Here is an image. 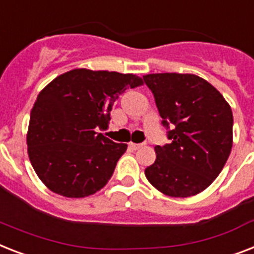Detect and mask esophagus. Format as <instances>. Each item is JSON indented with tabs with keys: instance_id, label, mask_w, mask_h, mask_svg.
Wrapping results in <instances>:
<instances>
[{
	"instance_id": "1",
	"label": "esophagus",
	"mask_w": 254,
	"mask_h": 254,
	"mask_svg": "<svg viewBox=\"0 0 254 254\" xmlns=\"http://www.w3.org/2000/svg\"><path fill=\"white\" fill-rule=\"evenodd\" d=\"M142 146H143V143H133V142L129 143V147H130L131 150H138V148L142 147Z\"/></svg>"
}]
</instances>
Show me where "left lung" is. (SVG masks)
Here are the masks:
<instances>
[{
	"label": "left lung",
	"instance_id": "obj_1",
	"mask_svg": "<svg viewBox=\"0 0 254 254\" xmlns=\"http://www.w3.org/2000/svg\"><path fill=\"white\" fill-rule=\"evenodd\" d=\"M168 129L171 143L155 146L145 170L150 184L170 197H190L215 180L232 148L234 117L223 95L194 74L143 75Z\"/></svg>",
	"mask_w": 254,
	"mask_h": 254
}]
</instances>
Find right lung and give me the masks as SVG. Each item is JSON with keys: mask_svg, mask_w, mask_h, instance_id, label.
<instances>
[{"mask_svg": "<svg viewBox=\"0 0 254 254\" xmlns=\"http://www.w3.org/2000/svg\"><path fill=\"white\" fill-rule=\"evenodd\" d=\"M142 84L134 74L74 69L41 90L31 109L27 151L49 190L83 198L108 183L127 145L99 129L108 127L119 96Z\"/></svg>", "mask_w": 254, "mask_h": 254, "instance_id": "add662e5", "label": "right lung"}]
</instances>
